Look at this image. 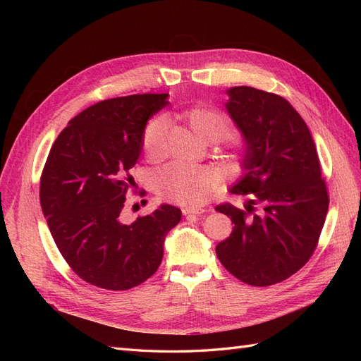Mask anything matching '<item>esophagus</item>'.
Wrapping results in <instances>:
<instances>
[{
	"label": "esophagus",
	"mask_w": 361,
	"mask_h": 361,
	"mask_svg": "<svg viewBox=\"0 0 361 361\" xmlns=\"http://www.w3.org/2000/svg\"><path fill=\"white\" fill-rule=\"evenodd\" d=\"M182 214L185 216H202L204 214V209H194V207H183Z\"/></svg>",
	"instance_id": "1"
}]
</instances>
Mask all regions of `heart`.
<instances>
[{
	"label": "heart",
	"mask_w": 361,
	"mask_h": 361,
	"mask_svg": "<svg viewBox=\"0 0 361 361\" xmlns=\"http://www.w3.org/2000/svg\"><path fill=\"white\" fill-rule=\"evenodd\" d=\"M195 134L203 140H218L226 130L224 116L206 105H192L180 114ZM167 120L155 116L149 120L143 133V150L147 158L157 159L166 150ZM226 141L233 147L241 146V138L235 133H226ZM220 183V174L211 167H194L173 162L154 174V185L159 197L182 206L197 207L211 197Z\"/></svg>",
	"instance_id": "obj_1"
}]
</instances>
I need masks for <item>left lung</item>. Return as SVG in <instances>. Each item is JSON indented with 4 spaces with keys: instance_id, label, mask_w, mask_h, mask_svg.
Listing matches in <instances>:
<instances>
[{
    "instance_id": "obj_1",
    "label": "left lung",
    "mask_w": 361,
    "mask_h": 361,
    "mask_svg": "<svg viewBox=\"0 0 361 361\" xmlns=\"http://www.w3.org/2000/svg\"><path fill=\"white\" fill-rule=\"evenodd\" d=\"M226 110L244 138V174L232 194L248 195L245 211L220 204L233 231L215 251L223 267L251 286L289 279L310 259L329 211V194L310 130L279 94L239 85ZM260 209L259 214H253Z\"/></svg>"
}]
</instances>
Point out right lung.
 <instances>
[{"instance_id": "add662e5", "label": "right lung", "mask_w": 361, "mask_h": 361, "mask_svg": "<svg viewBox=\"0 0 361 361\" xmlns=\"http://www.w3.org/2000/svg\"><path fill=\"white\" fill-rule=\"evenodd\" d=\"M167 96L130 94L85 108L54 141L43 167L40 204L54 243L93 286L126 290L154 276L166 236L182 218L171 204L130 224L120 216L146 123Z\"/></svg>"}]
</instances>
